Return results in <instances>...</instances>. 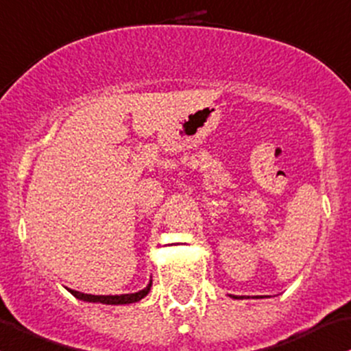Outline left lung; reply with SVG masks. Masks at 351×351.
<instances>
[{
  "label": "left lung",
  "mask_w": 351,
  "mask_h": 351,
  "mask_svg": "<svg viewBox=\"0 0 351 351\" xmlns=\"http://www.w3.org/2000/svg\"><path fill=\"white\" fill-rule=\"evenodd\" d=\"M232 298H235V296H232ZM235 300H241V298H235Z\"/></svg>",
  "instance_id": "8db88e82"
}]
</instances>
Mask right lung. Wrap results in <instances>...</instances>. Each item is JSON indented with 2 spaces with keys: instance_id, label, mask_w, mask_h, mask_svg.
Listing matches in <instances>:
<instances>
[{
  "instance_id": "1",
  "label": "right lung",
  "mask_w": 351,
  "mask_h": 351,
  "mask_svg": "<svg viewBox=\"0 0 351 351\" xmlns=\"http://www.w3.org/2000/svg\"><path fill=\"white\" fill-rule=\"evenodd\" d=\"M151 289V282L147 284L143 291H138L134 294H121V296H94V294H84L79 293V291H73L69 289L77 300H82V301H88V302H102V304H129V302H136L146 296Z\"/></svg>"
}]
</instances>
